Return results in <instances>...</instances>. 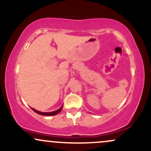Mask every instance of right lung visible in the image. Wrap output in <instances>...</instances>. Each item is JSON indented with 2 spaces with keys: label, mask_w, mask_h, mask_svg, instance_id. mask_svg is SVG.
Returning <instances> with one entry per match:
<instances>
[{
  "label": "right lung",
  "mask_w": 151,
  "mask_h": 151,
  "mask_svg": "<svg viewBox=\"0 0 151 151\" xmlns=\"http://www.w3.org/2000/svg\"><path fill=\"white\" fill-rule=\"evenodd\" d=\"M62 109V106L60 107V109H58L57 111H52V112H47V113H45V112H40V111H38L35 110V109H32V110L34 111L35 113L37 114H41V115H45V116H54V115H56V114H58V113H60V111H61Z\"/></svg>",
  "instance_id": "right-lung-1"
}]
</instances>
